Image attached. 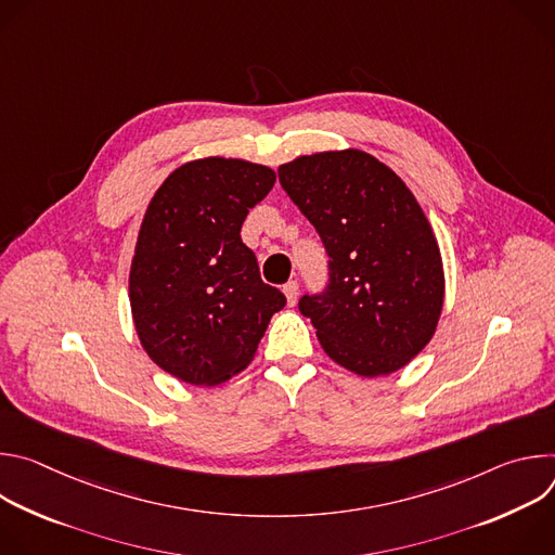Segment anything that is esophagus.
<instances>
[{
  "instance_id": "obj_1",
  "label": "esophagus",
  "mask_w": 555,
  "mask_h": 555,
  "mask_svg": "<svg viewBox=\"0 0 555 555\" xmlns=\"http://www.w3.org/2000/svg\"><path fill=\"white\" fill-rule=\"evenodd\" d=\"M283 294H285V298H287V305H289V307H292V305H296V298H298V283H296V281L285 283V285H283Z\"/></svg>"
}]
</instances>
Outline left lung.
Listing matches in <instances>:
<instances>
[{"label": "left lung", "mask_w": 555, "mask_h": 555, "mask_svg": "<svg viewBox=\"0 0 555 555\" xmlns=\"http://www.w3.org/2000/svg\"><path fill=\"white\" fill-rule=\"evenodd\" d=\"M330 255V287L298 309L323 351L360 377L404 369L435 336L446 296L437 236L402 178L362 149L279 167Z\"/></svg>", "instance_id": "1"}]
</instances>
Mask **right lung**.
I'll use <instances>...</instances> for the list:
<instances>
[{"label": "right lung", "instance_id": "obj_1", "mask_svg": "<svg viewBox=\"0 0 555 555\" xmlns=\"http://www.w3.org/2000/svg\"><path fill=\"white\" fill-rule=\"evenodd\" d=\"M276 173L242 157L178 167L151 197L129 268V305L146 356L191 386H217L255 358L285 296L261 281L242 223Z\"/></svg>", "mask_w": 555, "mask_h": 555}]
</instances>
